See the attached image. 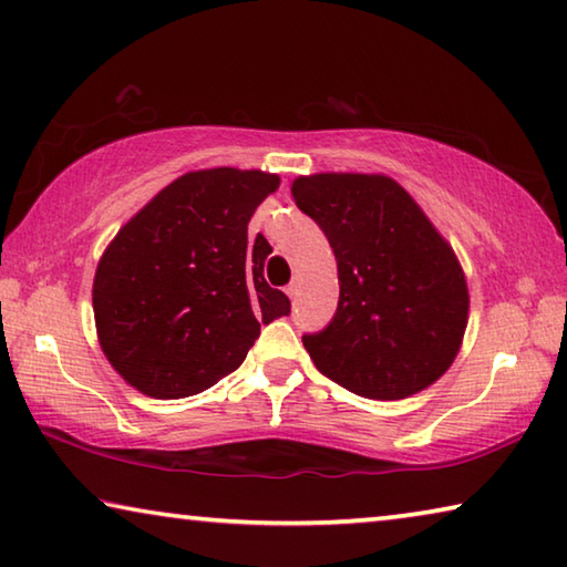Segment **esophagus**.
<instances>
[{"label":"esophagus","mask_w":567,"mask_h":567,"mask_svg":"<svg viewBox=\"0 0 567 567\" xmlns=\"http://www.w3.org/2000/svg\"><path fill=\"white\" fill-rule=\"evenodd\" d=\"M287 295H290V298L295 300V298H298V292H300V285L298 282H290V285H287V290H285Z\"/></svg>","instance_id":"obj_1"}]
</instances>
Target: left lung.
<instances>
[{"label": "left lung", "instance_id": "obj_1", "mask_svg": "<svg viewBox=\"0 0 567 567\" xmlns=\"http://www.w3.org/2000/svg\"><path fill=\"white\" fill-rule=\"evenodd\" d=\"M292 196L338 259L336 316L302 336L318 371L379 401L434 383L460 353L470 312L452 247L389 176H300Z\"/></svg>", "mask_w": 567, "mask_h": 567}]
</instances>
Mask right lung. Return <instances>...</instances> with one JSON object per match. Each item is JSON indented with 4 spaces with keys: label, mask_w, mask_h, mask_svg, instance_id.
<instances>
[{
    "label": "right lung",
    "mask_w": 567,
    "mask_h": 567,
    "mask_svg": "<svg viewBox=\"0 0 567 567\" xmlns=\"http://www.w3.org/2000/svg\"><path fill=\"white\" fill-rule=\"evenodd\" d=\"M280 178L209 168L176 178L115 235L97 265L103 353L154 399H184L237 371L259 328L290 316L262 277L272 247L247 224Z\"/></svg>",
    "instance_id": "1"
}]
</instances>
